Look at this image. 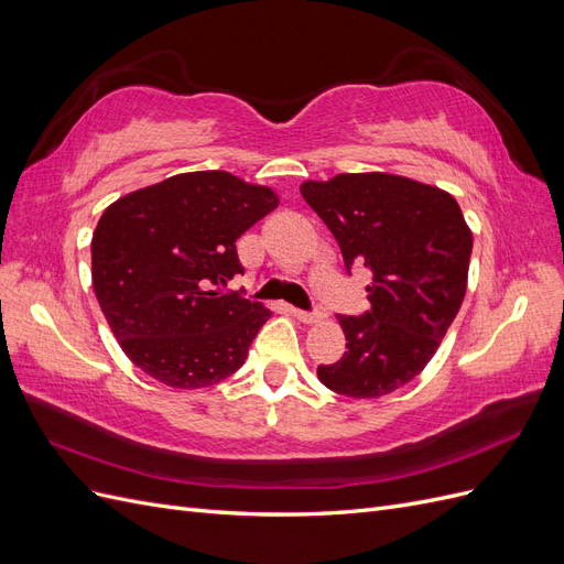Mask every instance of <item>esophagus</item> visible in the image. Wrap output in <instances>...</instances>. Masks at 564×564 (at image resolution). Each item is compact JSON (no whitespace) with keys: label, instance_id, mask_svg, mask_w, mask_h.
Masks as SVG:
<instances>
[{"label":"esophagus","instance_id":"obj_1","mask_svg":"<svg viewBox=\"0 0 564 564\" xmlns=\"http://www.w3.org/2000/svg\"><path fill=\"white\" fill-rule=\"evenodd\" d=\"M289 313H292L296 319L305 322V324H313V322H319L322 319V313L319 311H301V308H289Z\"/></svg>","mask_w":564,"mask_h":564}]
</instances>
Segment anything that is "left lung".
<instances>
[{
  "label": "left lung",
  "instance_id": "obj_1",
  "mask_svg": "<svg viewBox=\"0 0 564 564\" xmlns=\"http://www.w3.org/2000/svg\"><path fill=\"white\" fill-rule=\"evenodd\" d=\"M303 199L332 230L350 272L371 270V311L338 315L346 352L317 377L338 395L383 398L419 377L466 296L473 232L456 199L404 176L305 181Z\"/></svg>",
  "mask_w": 564,
  "mask_h": 564
}]
</instances>
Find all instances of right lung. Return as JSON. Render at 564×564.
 Wrapping results in <instances>:
<instances>
[{"instance_id": "1", "label": "right lung", "mask_w": 564, "mask_h": 564, "mask_svg": "<svg viewBox=\"0 0 564 564\" xmlns=\"http://www.w3.org/2000/svg\"><path fill=\"white\" fill-rule=\"evenodd\" d=\"M280 204L265 185L191 172L112 202L91 240V278L115 338L148 377L172 388L228 379L270 317L224 292L242 275L235 242Z\"/></svg>"}]
</instances>
